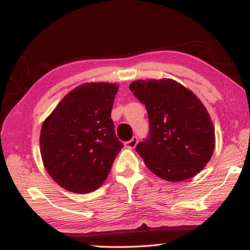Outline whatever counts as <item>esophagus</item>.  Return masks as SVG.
Instances as JSON below:
<instances>
[{
	"mask_svg": "<svg viewBox=\"0 0 250 250\" xmlns=\"http://www.w3.org/2000/svg\"><path fill=\"white\" fill-rule=\"evenodd\" d=\"M138 140H139L138 137H133L130 141L125 142V146L126 147H129V149H134L135 146H137V143H138Z\"/></svg>",
	"mask_w": 250,
	"mask_h": 250,
	"instance_id": "1",
	"label": "esophagus"
}]
</instances>
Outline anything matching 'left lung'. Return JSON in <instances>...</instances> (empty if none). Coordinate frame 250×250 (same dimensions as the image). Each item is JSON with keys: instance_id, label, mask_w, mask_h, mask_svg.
Instances as JSON below:
<instances>
[{"instance_id": "obj_1", "label": "left lung", "mask_w": 250, "mask_h": 250, "mask_svg": "<svg viewBox=\"0 0 250 250\" xmlns=\"http://www.w3.org/2000/svg\"><path fill=\"white\" fill-rule=\"evenodd\" d=\"M130 90L146 105L147 138L135 151L156 176L180 182L196 175L213 154L215 132L196 96L172 79L138 80Z\"/></svg>"}]
</instances>
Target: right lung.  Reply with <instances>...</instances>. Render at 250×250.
I'll list each match as a JSON object with an SVG mask.
<instances>
[{
	"label": "right lung",
	"mask_w": 250,
	"mask_h": 250,
	"mask_svg": "<svg viewBox=\"0 0 250 250\" xmlns=\"http://www.w3.org/2000/svg\"><path fill=\"white\" fill-rule=\"evenodd\" d=\"M118 89L116 83L82 84L64 97L42 125L44 166L67 191L89 193L100 188L124 147L111 119Z\"/></svg>",
	"instance_id": "obj_1"
}]
</instances>
